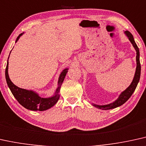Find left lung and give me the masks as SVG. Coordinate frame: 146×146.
<instances>
[{
    "label": "left lung",
    "instance_id": "obj_1",
    "mask_svg": "<svg viewBox=\"0 0 146 146\" xmlns=\"http://www.w3.org/2000/svg\"><path fill=\"white\" fill-rule=\"evenodd\" d=\"M125 35L127 36V38H129L131 43L132 44L133 46L134 47L135 50L136 51V62H137V67H136L135 69V75L133 79L131 84H130V86L127 88L126 90L121 92V94L119 95V96L118 98L115 101L112 103H110L106 105H98L95 104H92L94 106L96 107V108H99V109L102 110H110L112 109V108H117L121 105H123L124 103H125L129 99V98L131 96V95L133 93L135 90L136 87H137L138 83L139 82L140 79V75H141V64H140L139 61V48L137 47V44H136L135 42L133 36L129 31H125L124 32Z\"/></svg>",
    "mask_w": 146,
    "mask_h": 146
}]
</instances>
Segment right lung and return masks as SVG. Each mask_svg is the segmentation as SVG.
<instances>
[{
	"mask_svg": "<svg viewBox=\"0 0 146 146\" xmlns=\"http://www.w3.org/2000/svg\"><path fill=\"white\" fill-rule=\"evenodd\" d=\"M23 34H21L17 38L15 43L18 41L19 38ZM11 53V52H10ZM9 58L7 60V67L5 69V77H6V81L8 85L9 89L15 98L19 102L21 105H22L24 108L30 110H40V111H44L46 110L51 107H52L56 103L58 102V99L60 98L59 92L60 90V87L63 82L64 77L67 75L68 72V68L64 69L59 75L58 81V87H57L56 92H55L54 95L49 98H42L40 97L38 93L34 92L33 90H28L25 89H22L19 87L16 86L9 78L8 69H9Z\"/></svg>",
	"mask_w": 146,
	"mask_h": 146,
	"instance_id": "add662e5",
	"label": "right lung"
}]
</instances>
